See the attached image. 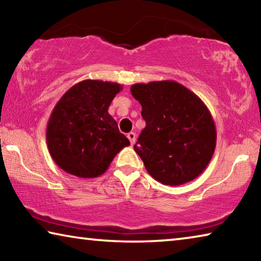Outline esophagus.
Returning <instances> with one entry per match:
<instances>
[{
  "label": "esophagus",
  "instance_id": "1",
  "mask_svg": "<svg viewBox=\"0 0 261 261\" xmlns=\"http://www.w3.org/2000/svg\"><path fill=\"white\" fill-rule=\"evenodd\" d=\"M126 137L129 138L131 145H134L136 143V134H135V132H129Z\"/></svg>",
  "mask_w": 261,
  "mask_h": 261
}]
</instances>
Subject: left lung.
<instances>
[{"instance_id":"left-lung-1","label":"left lung","mask_w":261,"mask_h":261,"mask_svg":"<svg viewBox=\"0 0 261 261\" xmlns=\"http://www.w3.org/2000/svg\"><path fill=\"white\" fill-rule=\"evenodd\" d=\"M131 94L146 122L134 147L147 173L175 187L197 178L216 146L215 124L206 105L174 81L135 84Z\"/></svg>"}]
</instances>
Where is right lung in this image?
Instances as JSON below:
<instances>
[{"label":"right lung","mask_w":261,"mask_h":261,"mask_svg":"<svg viewBox=\"0 0 261 261\" xmlns=\"http://www.w3.org/2000/svg\"><path fill=\"white\" fill-rule=\"evenodd\" d=\"M122 85L102 81L79 82L65 92L47 124L48 151L61 169L79 178H94L108 169L130 141L109 115Z\"/></svg>","instance_id":"add662e5"}]
</instances>
